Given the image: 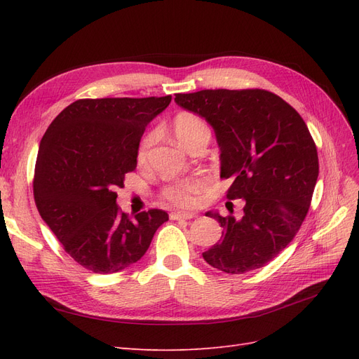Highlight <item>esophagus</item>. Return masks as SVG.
<instances>
[{
	"label": "esophagus",
	"mask_w": 359,
	"mask_h": 359,
	"mask_svg": "<svg viewBox=\"0 0 359 359\" xmlns=\"http://www.w3.org/2000/svg\"><path fill=\"white\" fill-rule=\"evenodd\" d=\"M194 215H196L194 212H181V211H175V212L169 214L170 220H190Z\"/></svg>",
	"instance_id": "esophagus-1"
}]
</instances>
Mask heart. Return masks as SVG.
I'll list each match as a JSON object with an SVG mask.
<instances>
[{
	"label": "heart",
	"mask_w": 359,
	"mask_h": 359,
	"mask_svg": "<svg viewBox=\"0 0 359 359\" xmlns=\"http://www.w3.org/2000/svg\"><path fill=\"white\" fill-rule=\"evenodd\" d=\"M172 128H173V135H175L180 145H182L186 149H190L191 144L201 136L210 135L208 126H206L199 116L187 114V112L175 116V119H173L172 123ZM154 137L156 135L151 132L140 140V145L137 149L139 161H144L147 158L148 151L154 142ZM208 186H210V180L206 177H202V175L190 177V178L169 184V186L163 190V198H165L168 202L178 206H193L196 205L199 196L206 189H208Z\"/></svg>",
	"instance_id": "heart-1"
}]
</instances>
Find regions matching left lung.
Returning a JSON list of instances; mask_svg holds the SVG:
<instances>
[{
	"label": "left lung",
	"mask_w": 359,
	"mask_h": 359,
	"mask_svg": "<svg viewBox=\"0 0 359 359\" xmlns=\"http://www.w3.org/2000/svg\"><path fill=\"white\" fill-rule=\"evenodd\" d=\"M175 102L205 118L220 148L227 199H244L243 217L208 211L222 241L202 256L227 274L265 266L297 235L319 175L318 149L301 115L265 90H202Z\"/></svg>",
	"instance_id": "1"
}]
</instances>
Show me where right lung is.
<instances>
[{
    "instance_id": "obj_1",
    "label": "right lung",
    "mask_w": 359,
    "mask_h": 359,
    "mask_svg": "<svg viewBox=\"0 0 359 359\" xmlns=\"http://www.w3.org/2000/svg\"><path fill=\"white\" fill-rule=\"evenodd\" d=\"M170 95L83 99L67 106L41 137L34 172L37 210L64 250L83 268L112 274L147 253L166 211H119L116 189L137 165L145 127Z\"/></svg>"
}]
</instances>
